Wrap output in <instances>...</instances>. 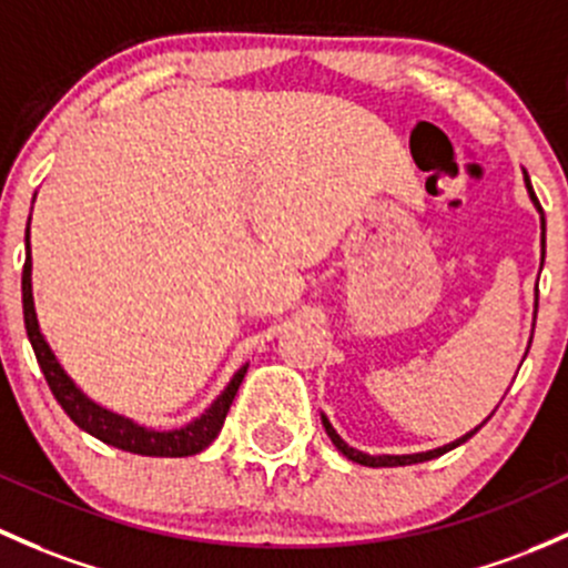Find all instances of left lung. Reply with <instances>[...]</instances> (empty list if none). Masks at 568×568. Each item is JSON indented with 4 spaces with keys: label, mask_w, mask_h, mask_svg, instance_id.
Wrapping results in <instances>:
<instances>
[{
    "label": "left lung",
    "mask_w": 568,
    "mask_h": 568,
    "mask_svg": "<svg viewBox=\"0 0 568 568\" xmlns=\"http://www.w3.org/2000/svg\"><path fill=\"white\" fill-rule=\"evenodd\" d=\"M525 184H528V193H530V199H534V204L539 206V212H541V204H539V199H536L534 187H530V179H528V174H525ZM541 231H545V214H541ZM541 236H545V234H541ZM481 425H485V422H481ZM481 425L476 427V429H470L468 435H463V438L455 440V444H449V446H440V449H433V452H422V455H397V457H394V455H378V457H373V455H364V452H356V449H351V446L345 444V440L339 438L337 433H334V427L329 425V419H324V427H326V433H329L332 444L337 446V449L343 452V455L348 457V459H354V463H359V465H369V468H386V465H414V463H425V459L440 457V455H444V452L455 449V446L465 444V440H468V438H474V435L479 433V429H481Z\"/></svg>",
    "instance_id": "left-lung-1"
}]
</instances>
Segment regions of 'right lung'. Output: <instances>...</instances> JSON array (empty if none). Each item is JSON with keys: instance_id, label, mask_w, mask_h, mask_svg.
<instances>
[{"instance_id": "add662e5", "label": "right lung", "mask_w": 568, "mask_h": 568, "mask_svg": "<svg viewBox=\"0 0 568 568\" xmlns=\"http://www.w3.org/2000/svg\"><path fill=\"white\" fill-rule=\"evenodd\" d=\"M21 302H23V326H27V337L32 343L34 356H38L40 369H43L48 389H51L57 403L62 405L64 414L75 422L81 429H87L89 435L100 438L103 444L116 446V449L133 452V455H146V457H187L204 452L217 433L223 429L225 416H229L231 403H234L239 384H242L244 373H247V364L231 378V384L225 386V392L220 394L212 403V408L206 410L201 419H195L193 425L182 429H171V433H154V429H143L133 425L130 419L111 414V410L100 408L92 399H87L75 389L73 381L64 375V369L59 367L57 356L51 354L43 334L38 329V315H34V302H32V255H29V225H27V261H23V274H21Z\"/></svg>"}]
</instances>
